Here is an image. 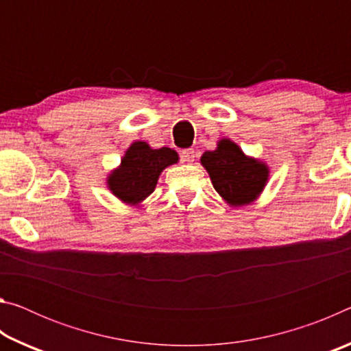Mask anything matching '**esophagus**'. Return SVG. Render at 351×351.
Listing matches in <instances>:
<instances>
[{"mask_svg":"<svg viewBox=\"0 0 351 351\" xmlns=\"http://www.w3.org/2000/svg\"><path fill=\"white\" fill-rule=\"evenodd\" d=\"M181 159L184 162H193L195 161V150L193 148H186V150L181 152Z\"/></svg>","mask_w":351,"mask_h":351,"instance_id":"esophagus-1","label":"esophagus"}]
</instances>
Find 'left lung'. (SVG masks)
Returning <instances> with one entry per match:
<instances>
[{
    "label": "left lung",
    "mask_w": 351,
    "mask_h": 351,
    "mask_svg": "<svg viewBox=\"0 0 351 351\" xmlns=\"http://www.w3.org/2000/svg\"><path fill=\"white\" fill-rule=\"evenodd\" d=\"M201 164L217 192L232 207L251 204L268 182V165L246 156L230 139H221L217 150L206 152Z\"/></svg>",
    "instance_id": "left-lung-1"
}]
</instances>
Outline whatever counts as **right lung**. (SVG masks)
<instances>
[{"instance_id":"1","label":"right lung","mask_w":351,"mask_h":351,"mask_svg":"<svg viewBox=\"0 0 351 351\" xmlns=\"http://www.w3.org/2000/svg\"><path fill=\"white\" fill-rule=\"evenodd\" d=\"M178 159V153L169 147L152 148L147 142H133L106 184L123 203L138 206L153 193L161 171Z\"/></svg>"}]
</instances>
